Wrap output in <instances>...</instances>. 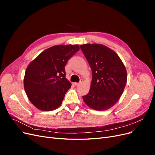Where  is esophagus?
Listing matches in <instances>:
<instances>
[{"label":"esophagus","mask_w":155,"mask_h":155,"mask_svg":"<svg viewBox=\"0 0 155 155\" xmlns=\"http://www.w3.org/2000/svg\"><path fill=\"white\" fill-rule=\"evenodd\" d=\"M82 82H83V80H81L79 83H74V85H80V84H81Z\"/></svg>","instance_id":"esophagus-1"}]
</instances>
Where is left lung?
<instances>
[{
  "mask_svg": "<svg viewBox=\"0 0 155 155\" xmlns=\"http://www.w3.org/2000/svg\"><path fill=\"white\" fill-rule=\"evenodd\" d=\"M80 48L92 72L90 91L83 100L96 110H105L115 105L123 94L127 74L114 51L101 44H84Z\"/></svg>",
  "mask_w": 155,
  "mask_h": 155,
  "instance_id": "8db88e82",
  "label": "left lung"
}]
</instances>
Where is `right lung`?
Instances as JSON below:
<instances>
[{
    "label": "right lung",
    "mask_w": 155,
    "mask_h": 155,
    "mask_svg": "<svg viewBox=\"0 0 155 155\" xmlns=\"http://www.w3.org/2000/svg\"><path fill=\"white\" fill-rule=\"evenodd\" d=\"M79 50L78 45H55L44 50L27 67L24 87L29 100L43 111L61 105L72 84L65 78V65Z\"/></svg>",
    "instance_id": "add662e5"
}]
</instances>
